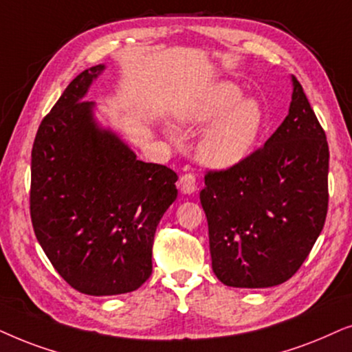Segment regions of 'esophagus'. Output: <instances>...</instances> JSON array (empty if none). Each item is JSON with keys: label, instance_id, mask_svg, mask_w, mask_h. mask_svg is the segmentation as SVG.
Segmentation results:
<instances>
[{"label": "esophagus", "instance_id": "34e87169", "mask_svg": "<svg viewBox=\"0 0 352 352\" xmlns=\"http://www.w3.org/2000/svg\"><path fill=\"white\" fill-rule=\"evenodd\" d=\"M179 186H180L182 193H185V195L195 193L196 186H198V184H196V177H195L191 172L184 173V175L180 177V184H179Z\"/></svg>", "mask_w": 352, "mask_h": 352}]
</instances>
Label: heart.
Returning <instances> with one entry per match:
<instances>
[{
  "label": "heart",
  "mask_w": 352,
  "mask_h": 352,
  "mask_svg": "<svg viewBox=\"0 0 352 352\" xmlns=\"http://www.w3.org/2000/svg\"><path fill=\"white\" fill-rule=\"evenodd\" d=\"M179 119L191 127L214 120L199 142V157L209 166L228 167L251 153L264 116L257 101L243 100L236 85L220 82L186 102L179 111Z\"/></svg>",
  "instance_id": "b5f03b06"
}]
</instances>
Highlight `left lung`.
I'll return each mask as SVG.
<instances>
[{
	"label": "left lung",
	"instance_id": "obj_1",
	"mask_svg": "<svg viewBox=\"0 0 352 352\" xmlns=\"http://www.w3.org/2000/svg\"><path fill=\"white\" fill-rule=\"evenodd\" d=\"M329 157L325 130L293 77L288 116L264 146L206 170L199 199L220 282L269 288L296 274L325 223Z\"/></svg>",
	"mask_w": 352,
	"mask_h": 352
}]
</instances>
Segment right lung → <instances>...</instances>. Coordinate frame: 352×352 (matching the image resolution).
<instances>
[{
    "mask_svg": "<svg viewBox=\"0 0 352 352\" xmlns=\"http://www.w3.org/2000/svg\"><path fill=\"white\" fill-rule=\"evenodd\" d=\"M102 69L83 70L69 83L32 148L36 240L60 277L90 296L135 292L149 278L154 233L179 180L96 127L93 102L83 96Z\"/></svg>",
    "mask_w": 352,
    "mask_h": 352,
    "instance_id": "add662e5",
    "label": "right lung"
}]
</instances>
